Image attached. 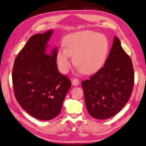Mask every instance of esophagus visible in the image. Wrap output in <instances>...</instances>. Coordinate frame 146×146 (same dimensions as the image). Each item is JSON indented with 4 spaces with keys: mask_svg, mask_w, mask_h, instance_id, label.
I'll list each match as a JSON object with an SVG mask.
<instances>
[{
    "mask_svg": "<svg viewBox=\"0 0 146 146\" xmlns=\"http://www.w3.org/2000/svg\"><path fill=\"white\" fill-rule=\"evenodd\" d=\"M79 84V81L78 79H74L72 81V84L74 86H77Z\"/></svg>",
    "mask_w": 146,
    "mask_h": 146,
    "instance_id": "obj_1",
    "label": "esophagus"
}]
</instances>
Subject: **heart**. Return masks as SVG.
I'll use <instances>...</instances> for the list:
<instances>
[{"instance_id":"obj_1","label":"heart","mask_w":146,"mask_h":146,"mask_svg":"<svg viewBox=\"0 0 146 146\" xmlns=\"http://www.w3.org/2000/svg\"><path fill=\"white\" fill-rule=\"evenodd\" d=\"M64 47L56 51L58 68L66 74L73 57L74 66L83 74L90 75L97 73L106 62L109 51L107 37L92 30H84L67 35L63 39Z\"/></svg>"}]
</instances>
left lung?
<instances>
[{"mask_svg":"<svg viewBox=\"0 0 146 146\" xmlns=\"http://www.w3.org/2000/svg\"><path fill=\"white\" fill-rule=\"evenodd\" d=\"M133 84L131 60L115 36L104 67L82 82L88 113L98 119L113 116L128 102Z\"/></svg>","mask_w":146,"mask_h":146,"instance_id":"obj_1","label":"left lung"}]
</instances>
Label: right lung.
<instances>
[{"label": "right lung", "mask_w": 146, "mask_h": 146, "mask_svg": "<svg viewBox=\"0 0 146 146\" xmlns=\"http://www.w3.org/2000/svg\"><path fill=\"white\" fill-rule=\"evenodd\" d=\"M53 30L31 36L17 55L12 73L13 89L22 109L37 119L57 116L71 82L60 74L56 65L57 46L46 51Z\"/></svg>", "instance_id": "1"}]
</instances>
